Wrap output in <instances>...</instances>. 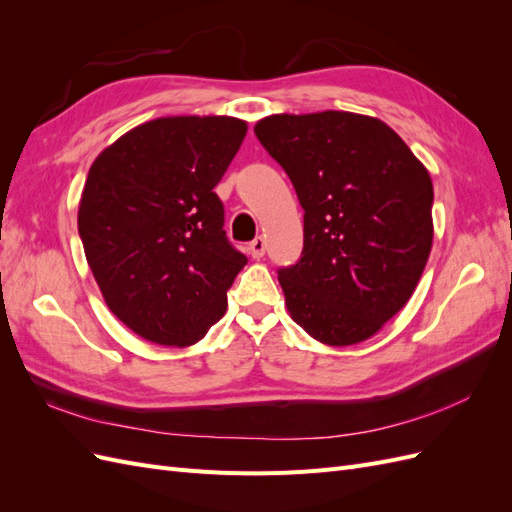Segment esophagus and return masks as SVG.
<instances>
[{
	"label": "esophagus",
	"mask_w": 512,
	"mask_h": 512,
	"mask_svg": "<svg viewBox=\"0 0 512 512\" xmlns=\"http://www.w3.org/2000/svg\"><path fill=\"white\" fill-rule=\"evenodd\" d=\"M265 250H267L265 237H256V239L250 243V254H252L256 260L265 256Z\"/></svg>",
	"instance_id": "obj_1"
}]
</instances>
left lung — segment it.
I'll use <instances>...</instances> for the list:
<instances>
[{
    "mask_svg": "<svg viewBox=\"0 0 512 512\" xmlns=\"http://www.w3.org/2000/svg\"><path fill=\"white\" fill-rule=\"evenodd\" d=\"M254 132L305 211L301 258L277 271L292 320L327 346L363 342L408 303L427 265V168L367 115H271Z\"/></svg>",
    "mask_w": 512,
    "mask_h": 512,
    "instance_id": "8db88e82",
    "label": "left lung"
}]
</instances>
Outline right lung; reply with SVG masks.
I'll use <instances>...</instances> for the list:
<instances>
[{
  "label": "right lung",
  "mask_w": 512,
  "mask_h": 512,
  "mask_svg": "<svg viewBox=\"0 0 512 512\" xmlns=\"http://www.w3.org/2000/svg\"><path fill=\"white\" fill-rule=\"evenodd\" d=\"M247 123L160 117L106 147L91 164L79 235L108 309L153 344L192 346L226 312L247 258L224 230L213 192Z\"/></svg>",
  "instance_id": "1"
}]
</instances>
